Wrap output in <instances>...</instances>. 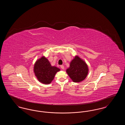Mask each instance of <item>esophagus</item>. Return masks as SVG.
<instances>
[{
	"instance_id": "1",
	"label": "esophagus",
	"mask_w": 125,
	"mask_h": 125,
	"mask_svg": "<svg viewBox=\"0 0 125 125\" xmlns=\"http://www.w3.org/2000/svg\"><path fill=\"white\" fill-rule=\"evenodd\" d=\"M60 67H61V68L62 69H65V67H64V66L63 65H60Z\"/></svg>"
}]
</instances>
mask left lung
Wrapping results in <instances>:
<instances>
[{"label": "left lung", "mask_w": 125, "mask_h": 125, "mask_svg": "<svg viewBox=\"0 0 125 125\" xmlns=\"http://www.w3.org/2000/svg\"><path fill=\"white\" fill-rule=\"evenodd\" d=\"M66 72L73 82L79 83L84 80L88 73L87 64L78 56H76L70 63V67Z\"/></svg>", "instance_id": "left-lung-1"}]
</instances>
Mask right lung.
Masks as SVG:
<instances>
[{
    "label": "right lung",
    "mask_w": 125,
    "mask_h": 125,
    "mask_svg": "<svg viewBox=\"0 0 125 125\" xmlns=\"http://www.w3.org/2000/svg\"><path fill=\"white\" fill-rule=\"evenodd\" d=\"M34 71L39 81L48 84L51 83L55 74L60 69L55 66H52L48 60L42 57L36 61Z\"/></svg>",
    "instance_id": "1"
}]
</instances>
